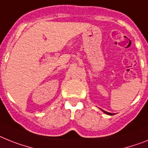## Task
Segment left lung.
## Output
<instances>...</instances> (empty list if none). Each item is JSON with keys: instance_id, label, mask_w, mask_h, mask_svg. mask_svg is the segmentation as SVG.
<instances>
[{"instance_id": "obj_1", "label": "left lung", "mask_w": 148, "mask_h": 148, "mask_svg": "<svg viewBox=\"0 0 148 148\" xmlns=\"http://www.w3.org/2000/svg\"><path fill=\"white\" fill-rule=\"evenodd\" d=\"M101 110L103 111V113H106V114H107V115H110V116H113V115H114V114H115V113H109V112H107V111H104L103 110H102V109H101Z\"/></svg>"}]
</instances>
